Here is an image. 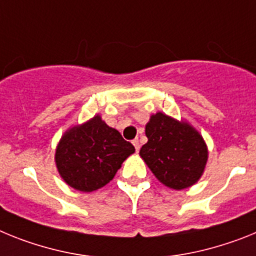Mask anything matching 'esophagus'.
<instances>
[{
	"instance_id": "obj_1",
	"label": "esophagus",
	"mask_w": 256,
	"mask_h": 256,
	"mask_svg": "<svg viewBox=\"0 0 256 256\" xmlns=\"http://www.w3.org/2000/svg\"><path fill=\"white\" fill-rule=\"evenodd\" d=\"M132 144H134L136 152H139V148H140V143H139V139H134V140H132Z\"/></svg>"
}]
</instances>
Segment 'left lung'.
I'll use <instances>...</instances> for the list:
<instances>
[{"label": "left lung", "instance_id": "left-lung-1", "mask_svg": "<svg viewBox=\"0 0 256 256\" xmlns=\"http://www.w3.org/2000/svg\"><path fill=\"white\" fill-rule=\"evenodd\" d=\"M146 135L148 142L139 154L162 184L180 190L198 182L208 154L198 131L158 112L150 116Z\"/></svg>", "mask_w": 256, "mask_h": 256}]
</instances>
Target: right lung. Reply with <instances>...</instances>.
I'll return each instance as SVG.
<instances>
[{"mask_svg": "<svg viewBox=\"0 0 256 256\" xmlns=\"http://www.w3.org/2000/svg\"><path fill=\"white\" fill-rule=\"evenodd\" d=\"M135 152L116 128L95 116L66 130L55 152L56 168L63 180L81 192H92L114 178L122 162Z\"/></svg>", "mask_w": 256, "mask_h": 256, "instance_id": "1", "label": "right lung"}]
</instances>
